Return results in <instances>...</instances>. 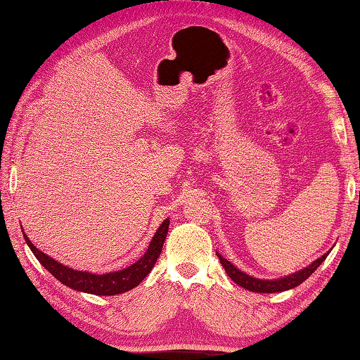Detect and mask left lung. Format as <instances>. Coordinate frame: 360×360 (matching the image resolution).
Masks as SVG:
<instances>
[{
	"mask_svg": "<svg viewBox=\"0 0 360 360\" xmlns=\"http://www.w3.org/2000/svg\"><path fill=\"white\" fill-rule=\"evenodd\" d=\"M217 257L220 259L221 266L225 267L226 274L230 276V278L233 280V282H236L239 286H243V288L255 291V292H278V291L291 290V288H294V286H297L302 282H305V280L318 269V266L326 259L328 253H324L321 258L313 261V263L309 267H305V269L299 271L296 274H291V276H286L280 280H259V278L250 277V276H247V274L240 272L238 267H234L230 261L225 259L220 253H217Z\"/></svg>",
	"mask_w": 360,
	"mask_h": 360,
	"instance_id": "1",
	"label": "left lung"
}]
</instances>
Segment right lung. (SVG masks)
Instances as JSON below:
<instances>
[{
  "label": "right lung",
  "instance_id": "add662e5",
  "mask_svg": "<svg viewBox=\"0 0 360 360\" xmlns=\"http://www.w3.org/2000/svg\"><path fill=\"white\" fill-rule=\"evenodd\" d=\"M168 225H169L168 219L162 221V225L159 226L158 233L154 234V238L151 240V244H149L146 253L143 255L135 264L117 272L102 274V276H96V274H91V272L75 271V269H70L68 266H63L53 258H50L49 255L37 250L26 234H23V236H25L26 244H28V247L31 248V252L34 253V257L39 259V263H41L45 269L51 274V276L60 280L61 283L69 286L72 290L97 294V296H115V294L126 292L129 290L135 288V286L140 285L141 280L151 272L155 261H158L159 255L162 253V247H163V243H165V238L168 233Z\"/></svg>",
  "mask_w": 360,
  "mask_h": 360
}]
</instances>
